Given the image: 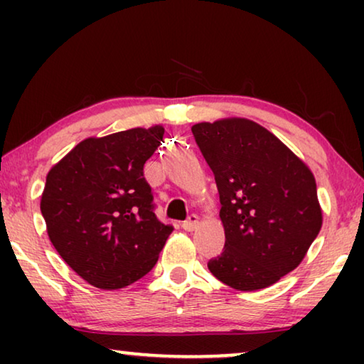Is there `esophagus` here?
Returning <instances> with one entry per match:
<instances>
[{
    "label": "esophagus",
    "mask_w": 364,
    "mask_h": 364,
    "mask_svg": "<svg viewBox=\"0 0 364 364\" xmlns=\"http://www.w3.org/2000/svg\"><path fill=\"white\" fill-rule=\"evenodd\" d=\"M182 227H183V230L193 232L198 227V217L196 215V213H191V215L187 217V220L182 223Z\"/></svg>",
    "instance_id": "1"
}]
</instances>
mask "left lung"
<instances>
[{
    "instance_id": "obj_1",
    "label": "left lung",
    "mask_w": 364,
    "mask_h": 364,
    "mask_svg": "<svg viewBox=\"0 0 364 364\" xmlns=\"http://www.w3.org/2000/svg\"><path fill=\"white\" fill-rule=\"evenodd\" d=\"M192 134L215 176L225 245L208 270L242 291L262 290L300 265L321 228L305 164L248 119L200 122Z\"/></svg>"
}]
</instances>
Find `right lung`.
I'll return each mask as SVG.
<instances>
[{"label":"right lung","instance_id":"obj_1","mask_svg":"<svg viewBox=\"0 0 364 364\" xmlns=\"http://www.w3.org/2000/svg\"><path fill=\"white\" fill-rule=\"evenodd\" d=\"M164 127L79 142L46 177L41 213L63 260L91 285L117 290L147 275L173 227L154 212L144 164Z\"/></svg>","mask_w":364,"mask_h":364}]
</instances>
